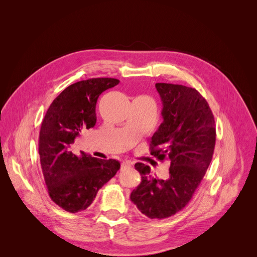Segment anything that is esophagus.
Returning <instances> with one entry per match:
<instances>
[{
	"label": "esophagus",
	"mask_w": 257,
	"mask_h": 257,
	"mask_svg": "<svg viewBox=\"0 0 257 257\" xmlns=\"http://www.w3.org/2000/svg\"><path fill=\"white\" fill-rule=\"evenodd\" d=\"M131 167V163L130 162H123L121 164V169H128Z\"/></svg>",
	"instance_id": "34e87169"
}]
</instances>
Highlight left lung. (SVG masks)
<instances>
[{
  "label": "left lung",
  "mask_w": 257,
  "mask_h": 257,
  "mask_svg": "<svg viewBox=\"0 0 257 257\" xmlns=\"http://www.w3.org/2000/svg\"><path fill=\"white\" fill-rule=\"evenodd\" d=\"M163 122L152 136L151 155L170 162L169 177H151L150 167L136 163L142 182L130 195L149 218L163 219L179 212L191 201L212 160L215 122L206 99L182 85L157 83Z\"/></svg>",
  "instance_id": "1"
}]
</instances>
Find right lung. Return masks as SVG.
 I'll list each match as a JSON object with an SVG mask.
<instances>
[{
	"instance_id": "right-lung-1",
	"label": "right lung",
	"mask_w": 257,
	"mask_h": 257,
	"mask_svg": "<svg viewBox=\"0 0 257 257\" xmlns=\"http://www.w3.org/2000/svg\"><path fill=\"white\" fill-rule=\"evenodd\" d=\"M119 83L116 79L94 78L68 86L53 100L42 122L39 155L45 183L51 200L67 212L87 209L120 169L116 160L72 152L82 130L96 124L99 95Z\"/></svg>"
}]
</instances>
